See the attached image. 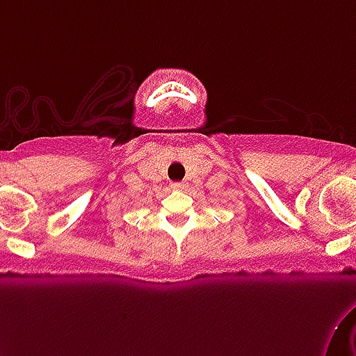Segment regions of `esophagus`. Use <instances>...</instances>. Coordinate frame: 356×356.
<instances>
[{
  "label": "esophagus",
  "instance_id": "34e87169",
  "mask_svg": "<svg viewBox=\"0 0 356 356\" xmlns=\"http://www.w3.org/2000/svg\"><path fill=\"white\" fill-rule=\"evenodd\" d=\"M173 190H185L186 188V183H183V181H177V183H173Z\"/></svg>",
  "mask_w": 356,
  "mask_h": 356
}]
</instances>
